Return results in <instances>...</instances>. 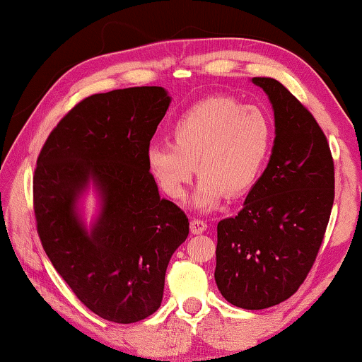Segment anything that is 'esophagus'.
I'll return each mask as SVG.
<instances>
[{"label": "esophagus", "mask_w": 362, "mask_h": 362, "mask_svg": "<svg viewBox=\"0 0 362 362\" xmlns=\"http://www.w3.org/2000/svg\"><path fill=\"white\" fill-rule=\"evenodd\" d=\"M207 229V224L204 221H201V219H191V232L192 234H202V232H204Z\"/></svg>", "instance_id": "esophagus-1"}]
</instances>
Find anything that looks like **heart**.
Wrapping results in <instances>:
<instances>
[{
  "label": "heart",
  "mask_w": 362,
  "mask_h": 362,
  "mask_svg": "<svg viewBox=\"0 0 362 362\" xmlns=\"http://www.w3.org/2000/svg\"><path fill=\"white\" fill-rule=\"evenodd\" d=\"M171 138L173 145L148 148V170L170 199L181 201L196 166L199 181L191 204L207 212L224 194L240 196L254 185L270 153L274 128L260 108L216 97L182 113Z\"/></svg>",
  "instance_id": "b5f03b06"
}]
</instances>
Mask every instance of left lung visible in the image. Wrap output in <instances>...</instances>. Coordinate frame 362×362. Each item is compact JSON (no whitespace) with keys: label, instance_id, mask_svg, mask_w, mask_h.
Wrapping results in <instances>:
<instances>
[{"label":"left lung","instance_id":"1","mask_svg":"<svg viewBox=\"0 0 362 362\" xmlns=\"http://www.w3.org/2000/svg\"><path fill=\"white\" fill-rule=\"evenodd\" d=\"M274 108L265 171L235 217L217 224L214 279L229 303L264 310L290 298L315 264L334 201V165L313 115L270 77H254Z\"/></svg>","mask_w":362,"mask_h":362}]
</instances>
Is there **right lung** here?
Instances as JSON below:
<instances>
[{
  "mask_svg": "<svg viewBox=\"0 0 362 362\" xmlns=\"http://www.w3.org/2000/svg\"><path fill=\"white\" fill-rule=\"evenodd\" d=\"M171 97L130 87L78 102L51 132L34 171V214L44 250L88 310L136 323L160 308L171 255L189 234L161 199L146 151ZM92 184L101 212L87 228L78 199Z\"/></svg>",
  "mask_w": 362,
  "mask_h": 362,
  "instance_id": "1",
  "label": "right lung"
}]
</instances>
